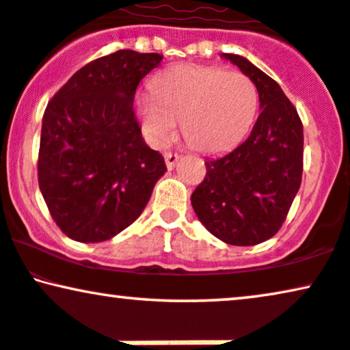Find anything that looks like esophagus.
Wrapping results in <instances>:
<instances>
[{
    "mask_svg": "<svg viewBox=\"0 0 350 350\" xmlns=\"http://www.w3.org/2000/svg\"><path fill=\"white\" fill-rule=\"evenodd\" d=\"M164 159H165V165L169 167V169H172V167H175L176 162H178L180 156H178V154H174V152H165Z\"/></svg>",
    "mask_w": 350,
    "mask_h": 350,
    "instance_id": "obj_1",
    "label": "esophagus"
}]
</instances>
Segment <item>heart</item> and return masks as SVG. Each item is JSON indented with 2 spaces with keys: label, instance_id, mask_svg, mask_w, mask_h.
Masks as SVG:
<instances>
[{
  "label": "heart",
  "instance_id": "b5f03b06",
  "mask_svg": "<svg viewBox=\"0 0 350 350\" xmlns=\"http://www.w3.org/2000/svg\"><path fill=\"white\" fill-rule=\"evenodd\" d=\"M258 103L254 81L238 70L180 64L152 81V94L136 98V114L146 138L164 146L176 125L198 151H228L247 133Z\"/></svg>",
  "mask_w": 350,
  "mask_h": 350
}]
</instances>
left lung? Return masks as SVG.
<instances>
[{"mask_svg":"<svg viewBox=\"0 0 350 350\" xmlns=\"http://www.w3.org/2000/svg\"><path fill=\"white\" fill-rule=\"evenodd\" d=\"M256 85L260 116L244 142L207 159V174L191 194L198 219L215 238L254 246L276 234L302 180L304 133L281 86L239 54L224 53Z\"/></svg>","mask_w":350,"mask_h":350,"instance_id":"obj_1","label":"left lung"}]
</instances>
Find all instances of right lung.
I'll list each match as a JSON object with an SVG mask.
<instances>
[{
    "instance_id": "right-lung-1",
    "label": "right lung",
    "mask_w": 350,
    "mask_h": 350,
    "mask_svg": "<svg viewBox=\"0 0 350 350\" xmlns=\"http://www.w3.org/2000/svg\"><path fill=\"white\" fill-rule=\"evenodd\" d=\"M162 57L133 49L99 57L48 103L38 185L56 225L74 241L101 243L124 231L167 172L133 112L136 86Z\"/></svg>"
}]
</instances>
